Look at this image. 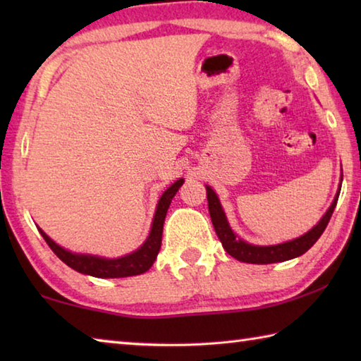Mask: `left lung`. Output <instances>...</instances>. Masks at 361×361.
<instances>
[{
  "label": "left lung",
  "instance_id": "8db88e82",
  "mask_svg": "<svg viewBox=\"0 0 361 361\" xmlns=\"http://www.w3.org/2000/svg\"><path fill=\"white\" fill-rule=\"evenodd\" d=\"M205 189H207V200H209V212H210L213 228H215L218 239L221 240L223 248L226 252H228L232 258H235L237 261H242V262H250V264H271V262H282V261L298 258V256L304 255L317 240L320 239V235L323 234V231H325L329 218L333 215L334 207L338 204L341 183H339L338 192L334 195V200L331 202V205H329V209L312 229L307 231L302 235L296 237V239L277 243V245H253V243H248L243 239H240V237L231 229L229 221L228 218H226V213L223 210L221 202H219L216 192L207 185H205Z\"/></svg>",
  "mask_w": 361,
  "mask_h": 361
}]
</instances>
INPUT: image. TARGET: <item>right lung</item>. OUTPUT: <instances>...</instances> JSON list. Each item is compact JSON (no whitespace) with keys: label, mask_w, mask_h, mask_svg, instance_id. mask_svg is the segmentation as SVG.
Returning <instances> with one entry per match:
<instances>
[{"label":"right lung","mask_w":361,"mask_h":361,"mask_svg":"<svg viewBox=\"0 0 361 361\" xmlns=\"http://www.w3.org/2000/svg\"><path fill=\"white\" fill-rule=\"evenodd\" d=\"M183 183H185L183 178L176 180L172 186L167 188L166 191L162 192L156 207L154 218H152L149 235L146 237L142 247H138L135 252H132L129 255L121 256V258H103V256L97 255L73 253L70 250L60 247L59 243L54 242L41 228H38V231L39 234L44 237V240L47 242V245L51 247L52 252L56 253L66 266H70L78 272L85 274V276H92L99 279H122L140 276V274L146 272L152 264H154L159 250H161L162 229L164 221H166L167 210Z\"/></svg>","instance_id":"1"}]
</instances>
